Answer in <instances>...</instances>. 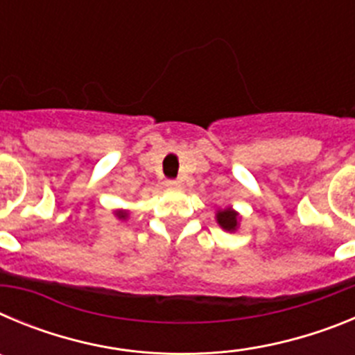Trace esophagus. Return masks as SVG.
I'll return each instance as SVG.
<instances>
[{
	"instance_id": "34e87169",
	"label": "esophagus",
	"mask_w": 355,
	"mask_h": 355,
	"mask_svg": "<svg viewBox=\"0 0 355 355\" xmlns=\"http://www.w3.org/2000/svg\"><path fill=\"white\" fill-rule=\"evenodd\" d=\"M165 184H167L168 188H178V187H180V181H178V180H168Z\"/></svg>"
}]
</instances>
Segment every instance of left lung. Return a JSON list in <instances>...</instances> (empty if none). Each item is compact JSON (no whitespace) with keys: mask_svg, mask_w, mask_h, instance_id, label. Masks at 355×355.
Returning a JSON list of instances; mask_svg holds the SVG:
<instances>
[{"mask_svg":"<svg viewBox=\"0 0 355 355\" xmlns=\"http://www.w3.org/2000/svg\"><path fill=\"white\" fill-rule=\"evenodd\" d=\"M216 220H218V224H220L225 231H234V229H236V213L231 211V209L218 211Z\"/></svg>","mask_w":355,"mask_h":355,"instance_id":"8db88e82","label":"left lung"}]
</instances>
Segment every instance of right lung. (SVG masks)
<instances>
[{
  "mask_svg": "<svg viewBox=\"0 0 355 355\" xmlns=\"http://www.w3.org/2000/svg\"><path fill=\"white\" fill-rule=\"evenodd\" d=\"M119 216H121V218H124V216H126V213H119Z\"/></svg>",
  "mask_w": 355,
  "mask_h": 355,
  "instance_id": "add662e5",
  "label": "right lung"
}]
</instances>
